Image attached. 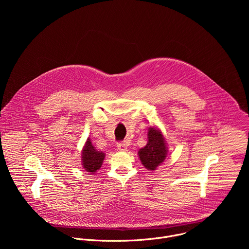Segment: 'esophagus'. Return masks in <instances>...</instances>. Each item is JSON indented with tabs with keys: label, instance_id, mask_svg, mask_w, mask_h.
<instances>
[{
	"label": "esophagus",
	"instance_id": "34e87169",
	"mask_svg": "<svg viewBox=\"0 0 249 249\" xmlns=\"http://www.w3.org/2000/svg\"><path fill=\"white\" fill-rule=\"evenodd\" d=\"M117 150L121 152H125L127 150V145L125 143H118L117 144Z\"/></svg>",
	"mask_w": 249,
	"mask_h": 249
}]
</instances>
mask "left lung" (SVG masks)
<instances>
[{
  "mask_svg": "<svg viewBox=\"0 0 249 249\" xmlns=\"http://www.w3.org/2000/svg\"><path fill=\"white\" fill-rule=\"evenodd\" d=\"M148 131V143L144 148L139 150L138 155L142 164L147 169L156 170L166 158V141L158 128L150 127Z\"/></svg>",
  "mask_w": 249,
  "mask_h": 249,
  "instance_id": "obj_1",
  "label": "left lung"
}]
</instances>
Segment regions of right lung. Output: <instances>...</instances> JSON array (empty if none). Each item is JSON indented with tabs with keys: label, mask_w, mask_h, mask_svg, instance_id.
<instances>
[{
	"label": "right lung",
	"mask_w": 249,
	"mask_h": 249,
	"mask_svg": "<svg viewBox=\"0 0 249 249\" xmlns=\"http://www.w3.org/2000/svg\"><path fill=\"white\" fill-rule=\"evenodd\" d=\"M104 158L105 154L97 151L89 138L82 151V163L84 168L90 173L96 172L101 167Z\"/></svg>",
	"instance_id": "1"
}]
</instances>
